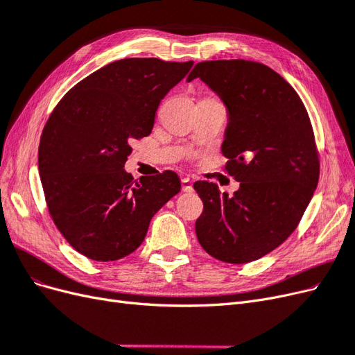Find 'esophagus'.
<instances>
[{"label":"esophagus","instance_id":"esophagus-1","mask_svg":"<svg viewBox=\"0 0 355 355\" xmlns=\"http://www.w3.org/2000/svg\"><path fill=\"white\" fill-rule=\"evenodd\" d=\"M182 191H184V192H192V191H194V188H192V182L188 178L182 179Z\"/></svg>","mask_w":355,"mask_h":355}]
</instances>
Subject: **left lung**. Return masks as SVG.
<instances>
[{"instance_id":"8db88e82","label":"left lung","mask_w":355,"mask_h":355,"mask_svg":"<svg viewBox=\"0 0 355 355\" xmlns=\"http://www.w3.org/2000/svg\"><path fill=\"white\" fill-rule=\"evenodd\" d=\"M194 78L227 106L225 170L240 182L234 196L196 182L204 204L197 239L222 262H253L290 237L314 196L320 161L313 125L292 85L262 63L200 62L188 81Z\"/></svg>"}]
</instances>
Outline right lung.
Wrapping results in <instances>:
<instances>
[{
    "label": "right lung",
    "instance_id": "right-lung-1",
    "mask_svg": "<svg viewBox=\"0 0 355 355\" xmlns=\"http://www.w3.org/2000/svg\"><path fill=\"white\" fill-rule=\"evenodd\" d=\"M194 62L115 60L63 96L44 125L38 170L53 222L75 250L99 262L135 252L154 214L180 191L171 170L135 180L124 170L151 135L161 99Z\"/></svg>",
    "mask_w": 355,
    "mask_h": 355
}]
</instances>
